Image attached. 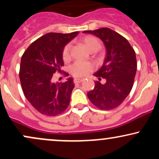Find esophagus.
I'll use <instances>...</instances> for the list:
<instances>
[{
    "label": "esophagus",
    "mask_w": 159,
    "mask_h": 159,
    "mask_svg": "<svg viewBox=\"0 0 159 159\" xmlns=\"http://www.w3.org/2000/svg\"><path fill=\"white\" fill-rule=\"evenodd\" d=\"M83 79H81V78H75L74 79V84H79L81 83L83 81Z\"/></svg>",
    "instance_id": "1"
}]
</instances>
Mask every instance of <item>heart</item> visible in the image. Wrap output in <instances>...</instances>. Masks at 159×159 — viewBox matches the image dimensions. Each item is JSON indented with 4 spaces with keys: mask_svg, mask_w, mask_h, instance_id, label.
Returning <instances> with one entry per match:
<instances>
[{
    "mask_svg": "<svg viewBox=\"0 0 159 159\" xmlns=\"http://www.w3.org/2000/svg\"><path fill=\"white\" fill-rule=\"evenodd\" d=\"M84 45L91 52H95L100 48V42L96 36L87 35L81 39ZM71 44L68 43L63 47L62 51V58L63 61L67 62L70 59ZM94 66L88 62L77 61L70 66V72L76 78H82L87 75L94 70Z\"/></svg>",
    "mask_w": 159,
    "mask_h": 159,
    "instance_id": "b5f03b06",
    "label": "heart"
}]
</instances>
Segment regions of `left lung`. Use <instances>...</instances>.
<instances>
[{"label": "left lung", "mask_w": 159, "mask_h": 159, "mask_svg": "<svg viewBox=\"0 0 159 159\" xmlns=\"http://www.w3.org/2000/svg\"><path fill=\"white\" fill-rule=\"evenodd\" d=\"M103 41L106 57L102 66L94 75L106 80L96 81L93 90L87 93L90 101L101 110H111L121 104L132 90L137 71L135 52L128 40L107 27L85 30Z\"/></svg>", "instance_id": "obj_1"}]
</instances>
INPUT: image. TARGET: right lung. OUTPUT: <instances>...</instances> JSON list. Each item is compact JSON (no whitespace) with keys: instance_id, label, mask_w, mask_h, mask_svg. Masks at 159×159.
<instances>
[{"instance_id":"add662e5","label":"right lung","mask_w":159,"mask_h":159,"mask_svg":"<svg viewBox=\"0 0 159 159\" xmlns=\"http://www.w3.org/2000/svg\"><path fill=\"white\" fill-rule=\"evenodd\" d=\"M78 32L70 34L48 33L34 43L24 52L21 59L19 78L25 97L36 111L47 116L64 112L70 102L75 84L72 78L66 82L54 84L53 74L61 72L64 65L62 51ZM66 76L69 74L64 72Z\"/></svg>"}]
</instances>
